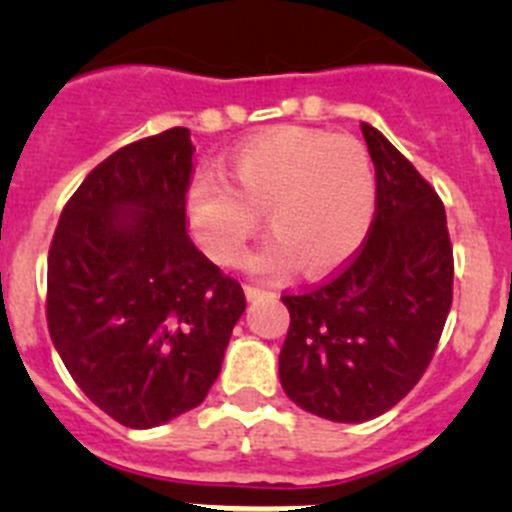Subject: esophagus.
Here are the masks:
<instances>
[{
  "label": "esophagus",
  "mask_w": 512,
  "mask_h": 512,
  "mask_svg": "<svg viewBox=\"0 0 512 512\" xmlns=\"http://www.w3.org/2000/svg\"><path fill=\"white\" fill-rule=\"evenodd\" d=\"M243 289H246L248 300H256V297H259V295H264V289L256 287V284H246V287H243Z\"/></svg>",
  "instance_id": "1"
}]
</instances>
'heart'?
<instances>
[{"label": "heart", "mask_w": 512, "mask_h": 512, "mask_svg": "<svg viewBox=\"0 0 512 512\" xmlns=\"http://www.w3.org/2000/svg\"><path fill=\"white\" fill-rule=\"evenodd\" d=\"M230 179L197 171L184 220L212 261L235 266L261 225L274 230L256 256L264 271L328 274L346 264L372 228L377 174L361 140L312 128H274L230 156Z\"/></svg>", "instance_id": "obj_1"}]
</instances>
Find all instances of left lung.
<instances>
[{
    "instance_id": "left-lung-1",
    "label": "left lung",
    "mask_w": 512,
    "mask_h": 512,
    "mask_svg": "<svg viewBox=\"0 0 512 512\" xmlns=\"http://www.w3.org/2000/svg\"><path fill=\"white\" fill-rule=\"evenodd\" d=\"M377 207L359 251L323 284L282 295L279 379L292 402L336 423L395 408L436 354L454 297V248L436 189L361 122Z\"/></svg>"
}]
</instances>
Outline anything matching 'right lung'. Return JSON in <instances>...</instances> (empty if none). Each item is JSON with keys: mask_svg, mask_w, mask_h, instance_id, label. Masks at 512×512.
Listing matches in <instances>:
<instances>
[{"mask_svg": "<svg viewBox=\"0 0 512 512\" xmlns=\"http://www.w3.org/2000/svg\"><path fill=\"white\" fill-rule=\"evenodd\" d=\"M187 128L135 140L94 166L66 202L48 251L53 346L99 410L153 428L215 384L243 287L187 235Z\"/></svg>", "mask_w": 512, "mask_h": 512, "instance_id": "right-lung-1", "label": "right lung"}]
</instances>
